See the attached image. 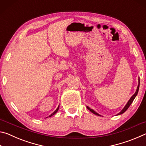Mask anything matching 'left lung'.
I'll return each instance as SVG.
<instances>
[{
    "label": "left lung",
    "mask_w": 146,
    "mask_h": 146,
    "mask_svg": "<svg viewBox=\"0 0 146 146\" xmlns=\"http://www.w3.org/2000/svg\"><path fill=\"white\" fill-rule=\"evenodd\" d=\"M139 86H140V80H139V78H138V87H137V91H136V92L135 93V94L134 95H133L131 97V98L129 99V100L128 101V102L127 103V104L125 106V107L123 108V110L121 111L118 113V114H117V115H121V114H122V113H124L125 111H126L128 108H129V107L130 106V105L131 104V103L133 102V101L134 100V99H135V98L136 97V96L137 95V94H138V90H139ZM87 108L91 112V113H93V114H95V115H98V116H101V115H100L99 114H98L97 113H96L95 111L94 110H93L92 109H91V108H90L88 107V106H87Z\"/></svg>",
    "instance_id": "1"
}]
</instances>
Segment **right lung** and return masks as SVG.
<instances>
[{"mask_svg": "<svg viewBox=\"0 0 146 146\" xmlns=\"http://www.w3.org/2000/svg\"><path fill=\"white\" fill-rule=\"evenodd\" d=\"M58 108H59V106H58V107L57 108V109H56V110L55 111H54V112H53V113H52V114H51L50 115H49V117H51V116H53V115H55V113H56V112H57V111H58Z\"/></svg>", "mask_w": 146, "mask_h": 146, "instance_id": "right-lung-1", "label": "right lung"}]
</instances>
